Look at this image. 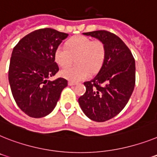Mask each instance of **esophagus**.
I'll return each instance as SVG.
<instances>
[{
	"instance_id": "1",
	"label": "esophagus",
	"mask_w": 157,
	"mask_h": 157,
	"mask_svg": "<svg viewBox=\"0 0 157 157\" xmlns=\"http://www.w3.org/2000/svg\"><path fill=\"white\" fill-rule=\"evenodd\" d=\"M76 83L73 82V81H68V85H70V86H72V85H76Z\"/></svg>"
}]
</instances>
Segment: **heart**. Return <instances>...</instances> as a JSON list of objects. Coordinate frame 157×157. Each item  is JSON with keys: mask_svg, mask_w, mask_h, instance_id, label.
I'll use <instances>...</instances> for the list:
<instances>
[{"mask_svg": "<svg viewBox=\"0 0 157 157\" xmlns=\"http://www.w3.org/2000/svg\"><path fill=\"white\" fill-rule=\"evenodd\" d=\"M105 44L100 40H93L85 36H76L67 42V47L59 45L54 52V59L60 66H66L75 56L78 67H66L60 71V75L68 81L77 82L88 78L92 72L101 68L105 59Z\"/></svg>", "mask_w": 157, "mask_h": 157, "instance_id": "obj_1", "label": "heart"}]
</instances>
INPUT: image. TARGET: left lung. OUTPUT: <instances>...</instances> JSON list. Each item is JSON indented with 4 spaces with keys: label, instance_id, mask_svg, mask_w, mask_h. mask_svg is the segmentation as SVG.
Wrapping results in <instances>:
<instances>
[{
    "label": "left lung",
    "instance_id": "1",
    "mask_svg": "<svg viewBox=\"0 0 157 157\" xmlns=\"http://www.w3.org/2000/svg\"><path fill=\"white\" fill-rule=\"evenodd\" d=\"M105 44L103 65L93 80L84 83L86 92L78 99L85 115L104 122L119 114L125 107L135 87V60L119 36L105 30L84 33Z\"/></svg>",
    "mask_w": 157,
    "mask_h": 157
}]
</instances>
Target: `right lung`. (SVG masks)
Here are the masks:
<instances>
[{
  "label": "right lung",
  "mask_w": 157,
  "mask_h": 157,
  "mask_svg": "<svg viewBox=\"0 0 157 157\" xmlns=\"http://www.w3.org/2000/svg\"><path fill=\"white\" fill-rule=\"evenodd\" d=\"M68 36L50 28L40 29L24 36L13 48L9 85L18 107L29 117L48 115L68 85L67 80L61 77L48 81L59 71L54 52Z\"/></svg>",
  "instance_id": "add662e5"
}]
</instances>
